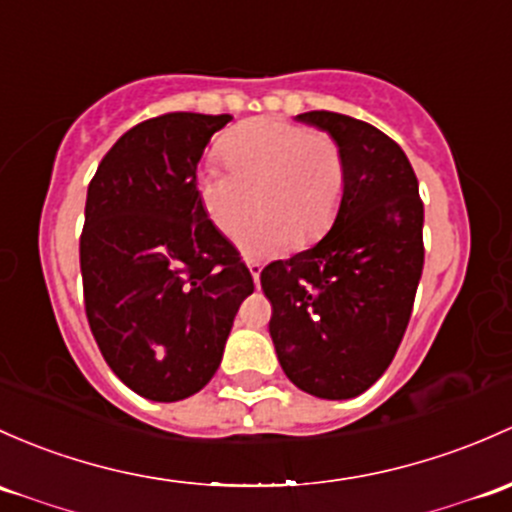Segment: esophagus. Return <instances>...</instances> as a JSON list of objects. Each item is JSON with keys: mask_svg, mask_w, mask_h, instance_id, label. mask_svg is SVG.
<instances>
[{"mask_svg": "<svg viewBox=\"0 0 512 512\" xmlns=\"http://www.w3.org/2000/svg\"><path fill=\"white\" fill-rule=\"evenodd\" d=\"M247 270H250L252 279H255V287H260V274H262L260 262H247Z\"/></svg>", "mask_w": 512, "mask_h": 512, "instance_id": "obj_1", "label": "esophagus"}]
</instances>
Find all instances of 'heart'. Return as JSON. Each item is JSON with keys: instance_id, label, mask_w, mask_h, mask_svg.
Instances as JSON below:
<instances>
[{"instance_id": "obj_1", "label": "heart", "mask_w": 512, "mask_h": 512, "mask_svg": "<svg viewBox=\"0 0 512 512\" xmlns=\"http://www.w3.org/2000/svg\"><path fill=\"white\" fill-rule=\"evenodd\" d=\"M223 157L230 171L203 166L196 193L225 238H235L257 206L260 220L240 240L245 255H272L289 242L311 245L336 218L346 164L328 134L260 117L225 137Z\"/></svg>"}]
</instances>
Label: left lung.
Returning <instances> with one entry per match:
<instances>
[{"instance_id": "obj_1", "label": "left lung", "mask_w": 512, "mask_h": 512, "mask_svg": "<svg viewBox=\"0 0 512 512\" xmlns=\"http://www.w3.org/2000/svg\"><path fill=\"white\" fill-rule=\"evenodd\" d=\"M297 122L341 147L346 186L324 238L262 270L270 336L299 390L351 400L385 373L410 324L424 206L410 159L378 127L326 110Z\"/></svg>"}]
</instances>
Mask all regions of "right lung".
I'll list each match as a JSON object with an SVG mask.
<instances>
[{
  "instance_id": "right-lung-1",
  "label": "right lung",
  "mask_w": 512,
  "mask_h": 512,
  "mask_svg": "<svg viewBox=\"0 0 512 512\" xmlns=\"http://www.w3.org/2000/svg\"><path fill=\"white\" fill-rule=\"evenodd\" d=\"M230 115L169 112L122 134L88 186L85 314L129 390L176 402L203 390L255 284L196 193L203 149Z\"/></svg>"
}]
</instances>
